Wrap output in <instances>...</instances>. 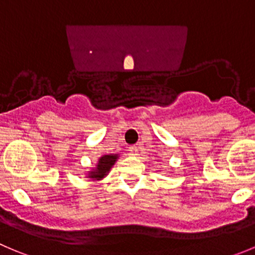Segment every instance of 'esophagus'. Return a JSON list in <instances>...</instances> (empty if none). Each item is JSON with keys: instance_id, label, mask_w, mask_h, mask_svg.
<instances>
[{"instance_id": "esophagus-1", "label": "esophagus", "mask_w": 255, "mask_h": 255, "mask_svg": "<svg viewBox=\"0 0 255 255\" xmlns=\"http://www.w3.org/2000/svg\"><path fill=\"white\" fill-rule=\"evenodd\" d=\"M129 151L131 155H137V151H139V146L137 145H132V146L129 147Z\"/></svg>"}]
</instances>
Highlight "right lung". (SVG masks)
I'll use <instances>...</instances> for the list:
<instances>
[{
	"label": "right lung",
	"instance_id": "obj_1",
	"mask_svg": "<svg viewBox=\"0 0 255 255\" xmlns=\"http://www.w3.org/2000/svg\"><path fill=\"white\" fill-rule=\"evenodd\" d=\"M118 159H119L118 154L103 155V156L99 159L96 168L93 169L91 171H89L87 178L93 179V180H101V179L105 178V176L108 175V173L110 171V169L113 168V165L115 164Z\"/></svg>",
	"mask_w": 255,
	"mask_h": 255
}]
</instances>
